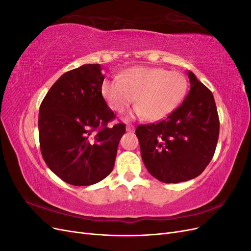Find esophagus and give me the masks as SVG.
Returning <instances> with one entry per match:
<instances>
[{
  "instance_id": "1",
  "label": "esophagus",
  "mask_w": 251,
  "mask_h": 251,
  "mask_svg": "<svg viewBox=\"0 0 251 251\" xmlns=\"http://www.w3.org/2000/svg\"><path fill=\"white\" fill-rule=\"evenodd\" d=\"M126 132H134L135 131V127H134V126H126Z\"/></svg>"
}]
</instances>
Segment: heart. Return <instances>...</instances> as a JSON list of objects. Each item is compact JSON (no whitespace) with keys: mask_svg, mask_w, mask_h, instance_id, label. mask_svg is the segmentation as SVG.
<instances>
[{"mask_svg":"<svg viewBox=\"0 0 251 251\" xmlns=\"http://www.w3.org/2000/svg\"><path fill=\"white\" fill-rule=\"evenodd\" d=\"M186 90L187 80L179 71L133 67L121 74L120 78L105 80L101 92L113 111L124 113L135 100L136 115L158 121L177 109Z\"/></svg>","mask_w":251,"mask_h":251,"instance_id":"1","label":"heart"}]
</instances>
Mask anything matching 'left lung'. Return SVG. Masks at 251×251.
I'll list each match as a JSON object with an SVG mask.
<instances>
[{
  "mask_svg": "<svg viewBox=\"0 0 251 251\" xmlns=\"http://www.w3.org/2000/svg\"><path fill=\"white\" fill-rule=\"evenodd\" d=\"M184 101L157 124L138 126L141 157L151 176L164 183L198 177L215 154L220 123L214 95L188 71Z\"/></svg>",
  "mask_w": 251,
  "mask_h": 251,
  "instance_id": "8db88e82",
  "label": "left lung"
}]
</instances>
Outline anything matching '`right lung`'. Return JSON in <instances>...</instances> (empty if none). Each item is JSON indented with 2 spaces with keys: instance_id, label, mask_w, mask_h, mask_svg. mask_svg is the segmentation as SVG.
I'll return each mask as SVG.
<instances>
[{
  "instance_id": "1",
  "label": "right lung",
  "mask_w": 251,
  "mask_h": 251,
  "mask_svg": "<svg viewBox=\"0 0 251 251\" xmlns=\"http://www.w3.org/2000/svg\"><path fill=\"white\" fill-rule=\"evenodd\" d=\"M100 64L63 74L43 100L39 113L40 147L48 168L67 183L87 186L112 172L126 125L108 124L115 114L101 94Z\"/></svg>"
}]
</instances>
